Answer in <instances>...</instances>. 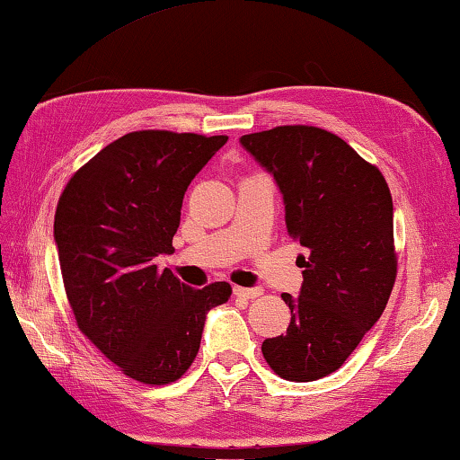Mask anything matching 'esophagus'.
<instances>
[{"mask_svg": "<svg viewBox=\"0 0 460 460\" xmlns=\"http://www.w3.org/2000/svg\"><path fill=\"white\" fill-rule=\"evenodd\" d=\"M234 296L244 299H257L262 296L261 288H234Z\"/></svg>", "mask_w": 460, "mask_h": 460, "instance_id": "obj_1", "label": "esophagus"}]
</instances>
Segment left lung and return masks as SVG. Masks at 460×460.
<instances>
[{
    "label": "left lung",
    "instance_id": "8db88e82",
    "mask_svg": "<svg viewBox=\"0 0 460 460\" xmlns=\"http://www.w3.org/2000/svg\"><path fill=\"white\" fill-rule=\"evenodd\" d=\"M248 153L283 193L285 224L305 248L288 332L262 342V357L296 383L334 373L385 310L397 275L394 201L385 177L336 134L277 126L244 134Z\"/></svg>",
    "mask_w": 460,
    "mask_h": 460
}]
</instances>
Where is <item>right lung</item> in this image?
Instances as JSON below:
<instances>
[{
    "instance_id": "1",
    "label": "right lung",
    "mask_w": 460,
    "mask_h": 460,
    "mask_svg": "<svg viewBox=\"0 0 460 460\" xmlns=\"http://www.w3.org/2000/svg\"><path fill=\"white\" fill-rule=\"evenodd\" d=\"M228 137L138 130L102 148L60 193L55 243L77 326L124 375L177 381L198 357L206 314L230 283L193 289L156 257L171 254L183 195Z\"/></svg>"
}]
</instances>
